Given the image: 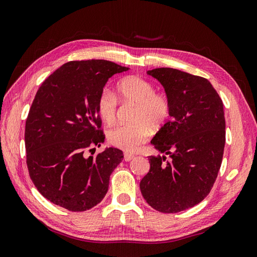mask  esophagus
<instances>
[{"mask_svg":"<svg viewBox=\"0 0 257 257\" xmlns=\"http://www.w3.org/2000/svg\"><path fill=\"white\" fill-rule=\"evenodd\" d=\"M133 159H135V155H132V154H130V153H125V154H124V160H125V162H130V161H132Z\"/></svg>","mask_w":257,"mask_h":257,"instance_id":"obj_1","label":"esophagus"}]
</instances>
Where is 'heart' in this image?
<instances>
[{"mask_svg": "<svg viewBox=\"0 0 257 257\" xmlns=\"http://www.w3.org/2000/svg\"><path fill=\"white\" fill-rule=\"evenodd\" d=\"M116 93L121 102L137 104L132 117L135 122L110 129L108 142L126 152H136L149 138L151 126L159 128L170 117V99L164 93L155 92L149 81L138 75L122 77L116 84ZM96 109L105 122L112 124L117 112L116 96L109 89H103L97 96Z\"/></svg>", "mask_w": 257, "mask_h": 257, "instance_id": "obj_1", "label": "heart"}]
</instances>
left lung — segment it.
<instances>
[{"label":"left lung","instance_id":"left-lung-1","mask_svg":"<svg viewBox=\"0 0 257 257\" xmlns=\"http://www.w3.org/2000/svg\"><path fill=\"white\" fill-rule=\"evenodd\" d=\"M165 88L171 114L151 144L166 156H149V172L140 188L145 200L163 213L191 208L210 193L226 142L224 104L202 76L173 68L147 72Z\"/></svg>","mask_w":257,"mask_h":257}]
</instances>
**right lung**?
I'll list each match as a JSON object with an SVG mask.
<instances>
[{
    "label": "right lung",
    "instance_id": "obj_1",
    "mask_svg": "<svg viewBox=\"0 0 257 257\" xmlns=\"http://www.w3.org/2000/svg\"><path fill=\"white\" fill-rule=\"evenodd\" d=\"M128 69L105 60L71 61L39 88L26 119V164L39 192L54 205L81 212L105 197L122 151L87 152L105 140L97 96L109 77Z\"/></svg>",
    "mask_w": 257,
    "mask_h": 257
}]
</instances>
